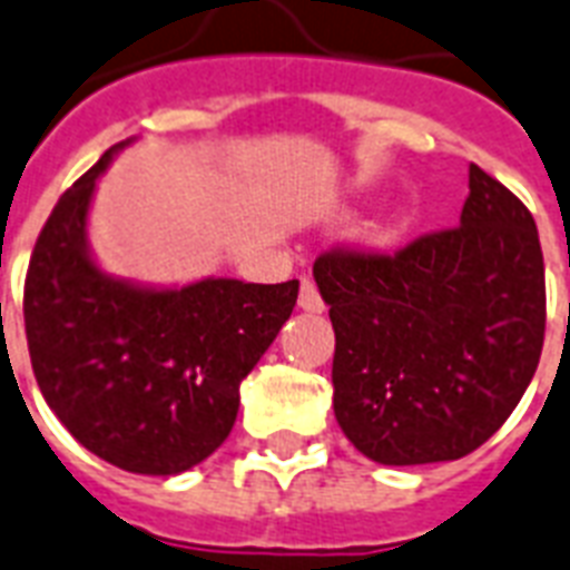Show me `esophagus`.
I'll return each instance as SVG.
<instances>
[{
  "mask_svg": "<svg viewBox=\"0 0 570 570\" xmlns=\"http://www.w3.org/2000/svg\"><path fill=\"white\" fill-rule=\"evenodd\" d=\"M299 308L303 312H312V315H317V312H324V299H321V294H317V285L312 279H303L299 282Z\"/></svg>",
  "mask_w": 570,
  "mask_h": 570,
  "instance_id": "1",
  "label": "esophagus"
}]
</instances>
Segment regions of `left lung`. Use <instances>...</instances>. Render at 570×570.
I'll use <instances>...</instances> for the list:
<instances>
[{
  "label": "left lung",
  "mask_w": 570,
  "mask_h": 570,
  "mask_svg": "<svg viewBox=\"0 0 570 570\" xmlns=\"http://www.w3.org/2000/svg\"><path fill=\"white\" fill-rule=\"evenodd\" d=\"M312 273L335 330V419L365 458L458 461L523 399L544 347V255L527 205L475 163L461 225L399 253L333 246Z\"/></svg>",
  "instance_id": "obj_1"
}]
</instances>
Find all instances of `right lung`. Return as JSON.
Instances as JSON below:
<instances>
[{"label":"right lung","mask_w":570,"mask_h":570,"mask_svg":"<svg viewBox=\"0 0 570 570\" xmlns=\"http://www.w3.org/2000/svg\"><path fill=\"white\" fill-rule=\"evenodd\" d=\"M109 151L47 216L23 285L35 381L59 422L127 473L175 475L232 434L240 381L288 321L299 282L134 288L97 271L86 214Z\"/></svg>","instance_id":"1"}]
</instances>
